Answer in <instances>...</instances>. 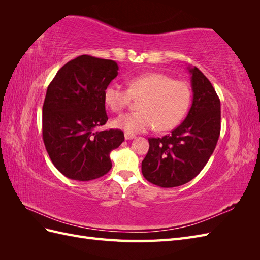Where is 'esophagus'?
Masks as SVG:
<instances>
[{"instance_id":"esophagus-1","label":"esophagus","mask_w":260,"mask_h":260,"mask_svg":"<svg viewBox=\"0 0 260 260\" xmlns=\"http://www.w3.org/2000/svg\"><path fill=\"white\" fill-rule=\"evenodd\" d=\"M135 138H136V137L133 136V135H131V133H127V132L124 133V139H125V140H132V139H135Z\"/></svg>"}]
</instances>
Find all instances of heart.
I'll return each mask as SVG.
<instances>
[{"label":"heart","mask_w":260,"mask_h":260,"mask_svg":"<svg viewBox=\"0 0 260 260\" xmlns=\"http://www.w3.org/2000/svg\"><path fill=\"white\" fill-rule=\"evenodd\" d=\"M140 99V111L116 118V128L131 135L154 128L158 131L175 128L190 106L191 90L184 81L160 73H148L131 78L128 89L111 83L104 92L105 103L114 113L122 112L133 100Z\"/></svg>","instance_id":"obj_1"}]
</instances>
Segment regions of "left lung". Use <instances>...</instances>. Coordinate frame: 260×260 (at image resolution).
<instances>
[{
	"label": "left lung",
	"instance_id": "1",
	"mask_svg": "<svg viewBox=\"0 0 260 260\" xmlns=\"http://www.w3.org/2000/svg\"><path fill=\"white\" fill-rule=\"evenodd\" d=\"M193 102L184 121L162 138H149L142 161L144 178L155 185L175 187L198 176L214 153L221 128L220 100L198 67L190 68Z\"/></svg>",
	"mask_w": 260,
	"mask_h": 260
}]
</instances>
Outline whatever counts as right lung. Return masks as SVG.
I'll return each mask as SVG.
<instances>
[{
	"mask_svg": "<svg viewBox=\"0 0 260 260\" xmlns=\"http://www.w3.org/2000/svg\"><path fill=\"white\" fill-rule=\"evenodd\" d=\"M117 62L81 55L62 66L48 86L42 108L43 142L65 177L90 181L112 168L109 154L124 141L119 129L95 131L108 120L104 92Z\"/></svg>",
	"mask_w": 260,
	"mask_h": 260,
	"instance_id": "add662e5",
	"label": "right lung"
}]
</instances>
